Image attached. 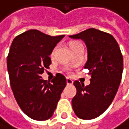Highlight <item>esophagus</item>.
<instances>
[{"label": "esophagus", "instance_id": "obj_1", "mask_svg": "<svg viewBox=\"0 0 129 129\" xmlns=\"http://www.w3.org/2000/svg\"><path fill=\"white\" fill-rule=\"evenodd\" d=\"M67 84H73V81L71 80L70 78H68V77H67Z\"/></svg>", "mask_w": 129, "mask_h": 129}]
</instances>
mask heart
Masks as SVG:
<instances>
[{
  "label": "heart",
  "mask_w": 129,
  "mask_h": 129,
  "mask_svg": "<svg viewBox=\"0 0 129 129\" xmlns=\"http://www.w3.org/2000/svg\"><path fill=\"white\" fill-rule=\"evenodd\" d=\"M77 44H79V43H74V44H72V45H71V48H73L74 46H75L76 45H77ZM53 53H54V52H53L52 53V55H53Z\"/></svg>",
  "instance_id": "1"
}]
</instances>
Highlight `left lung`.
Returning a JSON list of instances; mask_svg holds the SVG:
<instances>
[{
	"mask_svg": "<svg viewBox=\"0 0 129 129\" xmlns=\"http://www.w3.org/2000/svg\"><path fill=\"white\" fill-rule=\"evenodd\" d=\"M69 37L85 43L88 60L84 68L91 77L87 86L77 81L74 82L77 94L72 100L73 110L81 119H94L114 99L122 77V54L114 37L99 29L90 28Z\"/></svg>",
	"mask_w": 129,
	"mask_h": 129,
	"instance_id": "obj_1",
	"label": "left lung"
}]
</instances>
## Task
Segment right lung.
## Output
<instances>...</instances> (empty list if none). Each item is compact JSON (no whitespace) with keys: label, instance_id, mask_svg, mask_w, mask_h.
<instances>
[{"label":"right lung","instance_id":"right-lung-1","mask_svg":"<svg viewBox=\"0 0 129 129\" xmlns=\"http://www.w3.org/2000/svg\"><path fill=\"white\" fill-rule=\"evenodd\" d=\"M64 37L29 29L17 36L10 47L7 67L11 88L21 110L34 120L45 121L53 115L67 85L60 74L51 82L41 77L52 62L49 55Z\"/></svg>","mask_w":129,"mask_h":129}]
</instances>
